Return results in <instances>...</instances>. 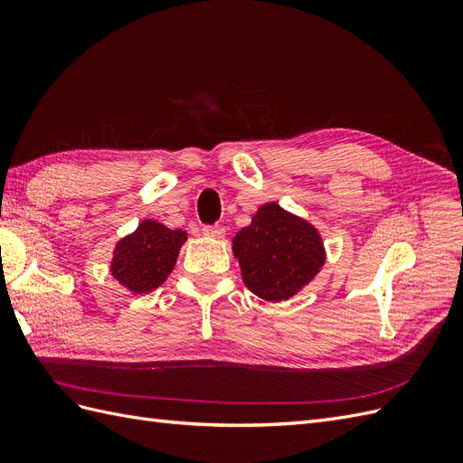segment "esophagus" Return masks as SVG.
I'll use <instances>...</instances> for the list:
<instances>
[{
	"mask_svg": "<svg viewBox=\"0 0 463 463\" xmlns=\"http://www.w3.org/2000/svg\"><path fill=\"white\" fill-rule=\"evenodd\" d=\"M203 233L206 237H214V240H222V237L226 235V230H223V226H204Z\"/></svg>",
	"mask_w": 463,
	"mask_h": 463,
	"instance_id": "34e87169",
	"label": "esophagus"
}]
</instances>
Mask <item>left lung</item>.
<instances>
[{
    "mask_svg": "<svg viewBox=\"0 0 463 463\" xmlns=\"http://www.w3.org/2000/svg\"><path fill=\"white\" fill-rule=\"evenodd\" d=\"M245 286L264 301H284L311 282L325 264V245L309 222L269 203L233 237Z\"/></svg>",
    "mask_w": 463,
    "mask_h": 463,
    "instance_id": "left-lung-1",
    "label": "left lung"
}]
</instances>
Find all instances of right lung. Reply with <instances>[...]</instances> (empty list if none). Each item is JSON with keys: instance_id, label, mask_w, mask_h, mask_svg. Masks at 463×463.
<instances>
[{"instance_id": "1", "label": "right lung", "mask_w": 463, "mask_h": 463, "mask_svg": "<svg viewBox=\"0 0 463 463\" xmlns=\"http://www.w3.org/2000/svg\"><path fill=\"white\" fill-rule=\"evenodd\" d=\"M185 241V232L145 220L116 245L109 266L111 276L137 296L156 289L174 270L179 249Z\"/></svg>"}]
</instances>
